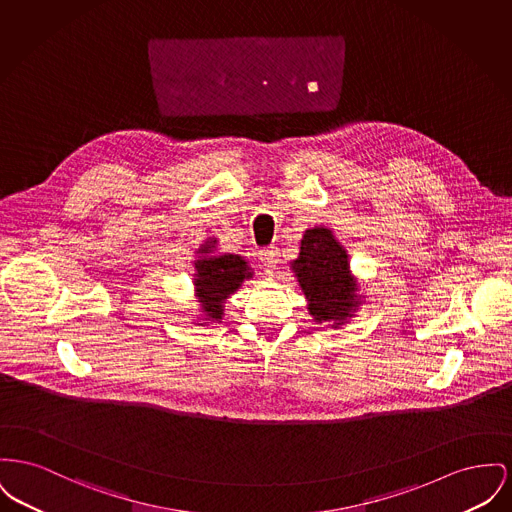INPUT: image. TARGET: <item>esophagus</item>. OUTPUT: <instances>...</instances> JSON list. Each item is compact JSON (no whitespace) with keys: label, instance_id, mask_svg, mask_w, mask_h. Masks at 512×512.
I'll return each instance as SVG.
<instances>
[{"label":"esophagus","instance_id":"obj_1","mask_svg":"<svg viewBox=\"0 0 512 512\" xmlns=\"http://www.w3.org/2000/svg\"><path fill=\"white\" fill-rule=\"evenodd\" d=\"M278 257H280V251H278V247H274V245H271V247H265V249H261V251H259V259H261L263 267H265V269H269V271L276 269V265H278V261H280Z\"/></svg>","mask_w":512,"mask_h":512}]
</instances>
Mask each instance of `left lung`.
Wrapping results in <instances>:
<instances>
[{
  "label": "left lung",
  "instance_id": "8db88e82",
  "mask_svg": "<svg viewBox=\"0 0 512 512\" xmlns=\"http://www.w3.org/2000/svg\"><path fill=\"white\" fill-rule=\"evenodd\" d=\"M300 257L292 263L307 309L317 323L342 325L358 307V288L350 274L346 249L334 240L331 230L313 228L303 234Z\"/></svg>",
  "mask_w": 512,
  "mask_h": 512
}]
</instances>
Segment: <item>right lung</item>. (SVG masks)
<instances>
[{
  "instance_id": "right-lung-1",
  "label": "right lung",
  "mask_w": 512,
  "mask_h": 512,
  "mask_svg": "<svg viewBox=\"0 0 512 512\" xmlns=\"http://www.w3.org/2000/svg\"><path fill=\"white\" fill-rule=\"evenodd\" d=\"M216 240L207 241L195 261V290L203 313L209 321H220L224 303L238 290L245 278H251V269L240 255H211Z\"/></svg>"
}]
</instances>
